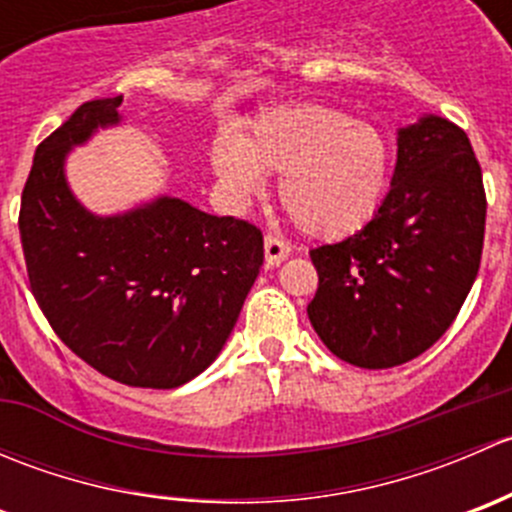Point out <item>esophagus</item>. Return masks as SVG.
I'll return each mask as SVG.
<instances>
[{"mask_svg":"<svg viewBox=\"0 0 512 512\" xmlns=\"http://www.w3.org/2000/svg\"><path fill=\"white\" fill-rule=\"evenodd\" d=\"M289 252H292V245L282 240L277 235H267L265 237V262L267 267H277L282 260H287Z\"/></svg>","mask_w":512,"mask_h":512,"instance_id":"esophagus-1","label":"esophagus"}]
</instances>
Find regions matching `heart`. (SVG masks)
I'll return each mask as SVG.
<instances>
[{
    "label": "heart",
    "mask_w": 512,
    "mask_h": 512,
    "mask_svg": "<svg viewBox=\"0 0 512 512\" xmlns=\"http://www.w3.org/2000/svg\"><path fill=\"white\" fill-rule=\"evenodd\" d=\"M210 160L237 200L260 193L262 175H282L285 213L322 240L364 230L394 175V151L381 128L314 103L265 113L240 141L218 138Z\"/></svg>",
    "instance_id": "b5f03b06"
}]
</instances>
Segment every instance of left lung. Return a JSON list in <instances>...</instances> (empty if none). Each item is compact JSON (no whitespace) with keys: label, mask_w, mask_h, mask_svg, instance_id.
<instances>
[{"label":"left lung","mask_w":512,"mask_h":512,"mask_svg":"<svg viewBox=\"0 0 512 512\" xmlns=\"http://www.w3.org/2000/svg\"><path fill=\"white\" fill-rule=\"evenodd\" d=\"M485 205L463 128L441 116L401 128L376 218L309 250L319 287L307 314L329 352L361 369H391L433 347L476 282Z\"/></svg>","instance_id":"1"}]
</instances>
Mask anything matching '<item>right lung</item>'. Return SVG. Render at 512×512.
Here are the masks:
<instances>
[{
    "label": "right lung",
    "mask_w": 512,
    "mask_h": 512,
    "mask_svg": "<svg viewBox=\"0 0 512 512\" xmlns=\"http://www.w3.org/2000/svg\"><path fill=\"white\" fill-rule=\"evenodd\" d=\"M123 96L86 101L39 143L19 232L29 285L56 337L103 376L175 389L208 369L260 275L265 242L247 220L178 198L96 218L71 195L64 158Z\"/></svg>",
    "instance_id": "obj_1"
}]
</instances>
